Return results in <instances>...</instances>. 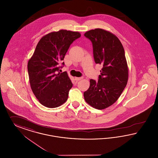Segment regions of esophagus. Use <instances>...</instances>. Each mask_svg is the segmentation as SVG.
I'll use <instances>...</instances> for the list:
<instances>
[{
    "label": "esophagus",
    "mask_w": 158,
    "mask_h": 158,
    "mask_svg": "<svg viewBox=\"0 0 158 158\" xmlns=\"http://www.w3.org/2000/svg\"><path fill=\"white\" fill-rule=\"evenodd\" d=\"M83 78V77H75V81H80V80H82Z\"/></svg>",
    "instance_id": "obj_1"
}]
</instances>
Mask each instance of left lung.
Instances as JSON below:
<instances>
[{"label":"left lung","mask_w":158,"mask_h":158,"mask_svg":"<svg viewBox=\"0 0 158 158\" xmlns=\"http://www.w3.org/2000/svg\"><path fill=\"white\" fill-rule=\"evenodd\" d=\"M84 35L92 43L95 63L103 65L98 82L90 80L84 98L91 106L104 109L118 99L127 83L124 48L114 35L102 29L90 30Z\"/></svg>","instance_id":"8db88e82"}]
</instances>
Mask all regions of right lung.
Listing matches in <instances>:
<instances>
[{"instance_id":"right-lung-1","label":"right lung","mask_w":158,"mask_h":158,"mask_svg":"<svg viewBox=\"0 0 158 158\" xmlns=\"http://www.w3.org/2000/svg\"><path fill=\"white\" fill-rule=\"evenodd\" d=\"M81 33L60 30L40 39L27 63L32 92L39 102L49 108L60 106L67 101L73 84L66 72H59V64L70 44ZM64 65V62L62 63Z\"/></svg>"}]
</instances>
